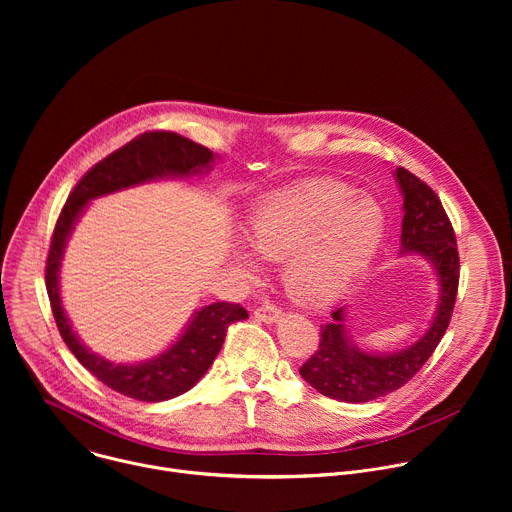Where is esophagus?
Returning a JSON list of instances; mask_svg holds the SVG:
<instances>
[{"label":"esophagus","mask_w":512,"mask_h":512,"mask_svg":"<svg viewBox=\"0 0 512 512\" xmlns=\"http://www.w3.org/2000/svg\"><path fill=\"white\" fill-rule=\"evenodd\" d=\"M255 318L259 322H265V324H275L281 318V310L273 304H263L261 308L255 310Z\"/></svg>","instance_id":"esophagus-1"}]
</instances>
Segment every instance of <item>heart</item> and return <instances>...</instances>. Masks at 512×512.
Listing matches in <instances>:
<instances>
[{
    "label": "heart",
    "instance_id": "obj_1",
    "mask_svg": "<svg viewBox=\"0 0 512 512\" xmlns=\"http://www.w3.org/2000/svg\"><path fill=\"white\" fill-rule=\"evenodd\" d=\"M387 214L369 194L336 180H314L275 192L253 206L237 267L255 275L261 261L281 263L291 296L324 306L340 300L381 251Z\"/></svg>",
    "mask_w": 512,
    "mask_h": 512
}]
</instances>
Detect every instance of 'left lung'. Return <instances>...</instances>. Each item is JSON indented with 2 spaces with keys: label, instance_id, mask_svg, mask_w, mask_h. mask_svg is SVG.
Instances as JSON below:
<instances>
[{
  "label": "left lung",
  "instance_id": "obj_1",
  "mask_svg": "<svg viewBox=\"0 0 512 512\" xmlns=\"http://www.w3.org/2000/svg\"><path fill=\"white\" fill-rule=\"evenodd\" d=\"M403 196L401 251L425 259L440 285L437 306L425 334L395 352L360 348L346 326L348 308L332 312L320 326L318 350L304 362L300 375L318 393L346 403H367L397 391L423 367L448 330L460 279V257L450 218L437 194L405 168L395 170Z\"/></svg>",
  "mask_w": 512,
  "mask_h": 512
}]
</instances>
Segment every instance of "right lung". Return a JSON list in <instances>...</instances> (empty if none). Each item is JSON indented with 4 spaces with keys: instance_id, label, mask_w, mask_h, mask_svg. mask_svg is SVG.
Returning <instances> with one entry per match:
<instances>
[{
    "instance_id": "1",
    "label": "right lung",
    "mask_w": 512,
    "mask_h": 512,
    "mask_svg": "<svg viewBox=\"0 0 512 512\" xmlns=\"http://www.w3.org/2000/svg\"><path fill=\"white\" fill-rule=\"evenodd\" d=\"M214 156L204 145L172 131H150L129 141L91 168L70 192L52 235L46 261V289L58 332L83 367L113 391L137 401H168L190 391L210 369L227 328L249 318L239 304L216 302L192 314L182 334L160 354L139 362H113L89 350L62 308L60 265L66 243L91 200L148 182L192 178L212 170Z\"/></svg>"
}]
</instances>
